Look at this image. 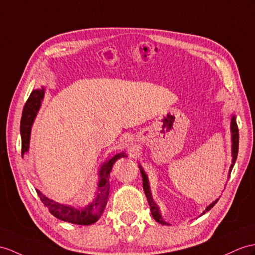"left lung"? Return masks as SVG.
I'll use <instances>...</instances> for the list:
<instances>
[{
  "instance_id": "obj_1",
  "label": "left lung",
  "mask_w": 255,
  "mask_h": 255,
  "mask_svg": "<svg viewBox=\"0 0 255 255\" xmlns=\"http://www.w3.org/2000/svg\"><path fill=\"white\" fill-rule=\"evenodd\" d=\"M232 137H233V163H232V166H231V170H229V175H231V172H232L233 167H234V164L236 162V159H237L238 149H239V129H238L237 122H236V117L235 116H233V118H232ZM139 169H140L141 177H142V188H144L145 195L147 197V200H148V203H149V207H150L151 215H152V217H153L154 220H156L158 223H160V224L167 225V223L164 222L162 220V217H161L159 208H158L157 204L154 203V201L152 199L151 194H150V189H149V185H148V178H147V176L145 174V172H144V170L141 169V166H139ZM217 201H219V199L211 203L202 214H204L206 212H208L209 210L212 209L215 206V203Z\"/></svg>"
}]
</instances>
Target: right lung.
<instances>
[{
  "mask_svg": "<svg viewBox=\"0 0 255 255\" xmlns=\"http://www.w3.org/2000/svg\"><path fill=\"white\" fill-rule=\"evenodd\" d=\"M43 97H44V89L33 91L30 94L28 101L23 107L20 121L21 156H23L24 152H27L29 149L31 127H32L34 118L36 114H38V110L40 109ZM124 156L126 154L123 152L118 153L101 167V171H99V177L101 178H99L98 183L97 196L94 201L83 209H77L74 207L65 206V204H59L57 202H54L53 200H49L45 196H43L41 191H39L38 189H36V192H38L41 201L44 203V206L48 208L49 213L53 214L55 217H57V219L77 225L94 224V223L99 220V217L102 216L108 202L110 171L113 169V165L116 161Z\"/></svg>",
  "mask_w": 255,
  "mask_h": 255,
  "instance_id": "add662e5",
  "label": "right lung"
}]
</instances>
